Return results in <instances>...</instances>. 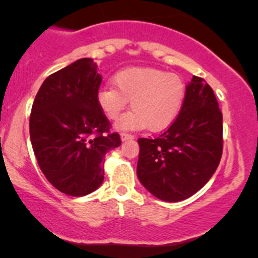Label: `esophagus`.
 Wrapping results in <instances>:
<instances>
[{"label":"esophagus","mask_w":258,"mask_h":258,"mask_svg":"<svg viewBox=\"0 0 258 258\" xmlns=\"http://www.w3.org/2000/svg\"><path fill=\"white\" fill-rule=\"evenodd\" d=\"M134 139V136L130 134H124V132H122L121 134V140L122 141H128V140H132Z\"/></svg>","instance_id":"esophagus-1"}]
</instances>
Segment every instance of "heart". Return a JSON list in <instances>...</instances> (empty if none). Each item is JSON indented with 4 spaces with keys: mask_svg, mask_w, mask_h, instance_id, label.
<instances>
[{
    "mask_svg": "<svg viewBox=\"0 0 258 258\" xmlns=\"http://www.w3.org/2000/svg\"><path fill=\"white\" fill-rule=\"evenodd\" d=\"M113 85L97 92V105L106 117L118 118L131 100L132 111L119 117L117 130L161 131L178 116L186 85L177 75L150 67H130L113 76Z\"/></svg>",
    "mask_w": 258,
    "mask_h": 258,
    "instance_id": "1",
    "label": "heart"
}]
</instances>
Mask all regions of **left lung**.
Segmentation results:
<instances>
[{"label":"left lung","instance_id":"left-lung-1","mask_svg":"<svg viewBox=\"0 0 258 258\" xmlns=\"http://www.w3.org/2000/svg\"><path fill=\"white\" fill-rule=\"evenodd\" d=\"M137 177L167 202L196 194L212 177L222 156V113L213 90L194 76L173 123L157 139H139Z\"/></svg>","mask_w":258,"mask_h":258}]
</instances>
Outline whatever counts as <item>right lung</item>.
Segmentation results:
<instances>
[{
    "label": "right lung",
    "mask_w": 258,
    "mask_h": 258,
    "mask_svg": "<svg viewBox=\"0 0 258 258\" xmlns=\"http://www.w3.org/2000/svg\"><path fill=\"white\" fill-rule=\"evenodd\" d=\"M101 82L93 59L81 58L49 75L33 101V152L49 183L69 196L97 189L105 178V155L121 145L97 105Z\"/></svg>",
    "instance_id": "add662e5"
}]
</instances>
